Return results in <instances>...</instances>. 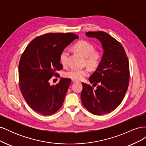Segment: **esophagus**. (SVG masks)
Masks as SVG:
<instances>
[{
    "label": "esophagus",
    "instance_id": "obj_1",
    "mask_svg": "<svg viewBox=\"0 0 146 146\" xmlns=\"http://www.w3.org/2000/svg\"><path fill=\"white\" fill-rule=\"evenodd\" d=\"M72 82H74V83H76V82H78V81L76 80H74V79H72Z\"/></svg>",
    "mask_w": 146,
    "mask_h": 146
}]
</instances>
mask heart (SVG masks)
I'll use <instances>...</instances> for the list:
<instances>
[{
  "label": "heart",
  "mask_w": 146,
  "mask_h": 146,
  "mask_svg": "<svg viewBox=\"0 0 146 146\" xmlns=\"http://www.w3.org/2000/svg\"><path fill=\"white\" fill-rule=\"evenodd\" d=\"M75 50L85 57V63L91 69H96L100 65L102 54L99 50H94L93 44L86 40H81L75 44L74 46ZM69 51L68 48H64L61 52L59 60L63 66H67ZM89 71L87 69L72 68L65 73V76L68 78L76 80H80L86 77Z\"/></svg>",
  "instance_id": "1"
}]
</instances>
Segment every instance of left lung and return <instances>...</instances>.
<instances>
[{"label":"left lung","mask_w":146,"mask_h":146,"mask_svg":"<svg viewBox=\"0 0 146 146\" xmlns=\"http://www.w3.org/2000/svg\"><path fill=\"white\" fill-rule=\"evenodd\" d=\"M88 37L98 39L104 53L98 69L90 77L93 86L82 83V104L95 115L110 113L120 105L129 87V63L125 51L115 38L102 31L88 32Z\"/></svg>","instance_id":"8db88e82"}]
</instances>
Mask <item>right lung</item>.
<instances>
[{
	"label": "right lung",
	"instance_id": "obj_1",
	"mask_svg": "<svg viewBox=\"0 0 146 146\" xmlns=\"http://www.w3.org/2000/svg\"><path fill=\"white\" fill-rule=\"evenodd\" d=\"M76 38L78 36L72 33L42 35L33 39L22 54L19 88L26 102L36 113L52 115L62 106L71 80L61 78L52 86L49 80L56 76V70L63 69L61 52Z\"/></svg>",
	"mask_w": 146,
	"mask_h": 146
}]
</instances>
